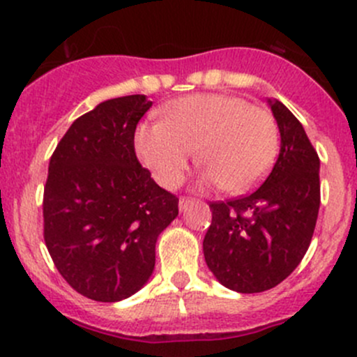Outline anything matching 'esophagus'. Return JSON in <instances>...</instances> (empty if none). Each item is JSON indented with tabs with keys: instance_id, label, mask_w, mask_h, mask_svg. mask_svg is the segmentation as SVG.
<instances>
[{
	"instance_id": "esophagus-1",
	"label": "esophagus",
	"mask_w": 357,
	"mask_h": 357,
	"mask_svg": "<svg viewBox=\"0 0 357 357\" xmlns=\"http://www.w3.org/2000/svg\"><path fill=\"white\" fill-rule=\"evenodd\" d=\"M193 202V199H190V197H181V199H179V211H185L186 207H188L190 204H192Z\"/></svg>"
}]
</instances>
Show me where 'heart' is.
Masks as SVG:
<instances>
[{
	"label": "heart",
	"mask_w": 357,
	"mask_h": 357,
	"mask_svg": "<svg viewBox=\"0 0 357 357\" xmlns=\"http://www.w3.org/2000/svg\"><path fill=\"white\" fill-rule=\"evenodd\" d=\"M278 149V124L268 110L221 93L172 100L162 109V121L136 131L138 155L167 188L183 181L200 150L207 185L245 193L264 179Z\"/></svg>",
	"instance_id": "obj_1"
}]
</instances>
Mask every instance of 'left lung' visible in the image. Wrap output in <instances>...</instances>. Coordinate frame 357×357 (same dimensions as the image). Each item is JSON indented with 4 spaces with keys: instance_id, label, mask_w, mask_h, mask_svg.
Wrapping results in <instances>:
<instances>
[{
    "instance_id": "1",
    "label": "left lung",
    "mask_w": 357,
    "mask_h": 357,
    "mask_svg": "<svg viewBox=\"0 0 357 357\" xmlns=\"http://www.w3.org/2000/svg\"><path fill=\"white\" fill-rule=\"evenodd\" d=\"M269 105L282 136L275 167L248 195L208 204L205 262L222 285L240 294L273 289L301 264L321 200L314 146L282 102Z\"/></svg>"
}]
</instances>
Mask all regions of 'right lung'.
<instances>
[{"label": "right lung", "mask_w": 357, "mask_h": 357, "mask_svg": "<svg viewBox=\"0 0 357 357\" xmlns=\"http://www.w3.org/2000/svg\"><path fill=\"white\" fill-rule=\"evenodd\" d=\"M152 107L145 95L107 100L72 122L50 158L43 236L63 280L98 302L138 291L155 266L158 235L178 215L135 152Z\"/></svg>", "instance_id": "obj_1"}]
</instances>
